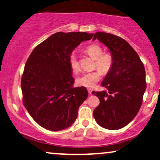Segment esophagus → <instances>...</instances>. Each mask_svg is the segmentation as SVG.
<instances>
[{
	"mask_svg": "<svg viewBox=\"0 0 160 160\" xmlns=\"http://www.w3.org/2000/svg\"><path fill=\"white\" fill-rule=\"evenodd\" d=\"M88 94H92V88H88Z\"/></svg>",
	"mask_w": 160,
	"mask_h": 160,
	"instance_id": "obj_1",
	"label": "esophagus"
}]
</instances>
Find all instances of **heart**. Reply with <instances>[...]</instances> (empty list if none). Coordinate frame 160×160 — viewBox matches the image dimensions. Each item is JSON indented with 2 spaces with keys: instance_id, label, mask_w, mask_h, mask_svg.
Masks as SVG:
<instances>
[{
  "instance_id": "obj_1",
  "label": "heart",
  "mask_w": 160,
  "mask_h": 160,
  "mask_svg": "<svg viewBox=\"0 0 160 160\" xmlns=\"http://www.w3.org/2000/svg\"><path fill=\"white\" fill-rule=\"evenodd\" d=\"M86 52L93 59L95 60V66L101 71L103 74H108L113 67L114 58L110 53H102V48L96 44L88 46ZM68 64L73 72L78 73L80 70V66L76 54H70L68 58ZM98 70L86 72L77 79V83L80 86L86 88H92L101 78V73Z\"/></svg>"
}]
</instances>
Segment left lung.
<instances>
[{"instance_id": "left-lung-1", "label": "left lung", "mask_w": 160, "mask_h": 160, "mask_svg": "<svg viewBox=\"0 0 160 160\" xmlns=\"http://www.w3.org/2000/svg\"><path fill=\"white\" fill-rule=\"evenodd\" d=\"M96 39L108 48L114 64L101 83L108 92H92L100 100L93 115L101 127L117 130L128 125L142 106L146 89L145 67L135 50L122 38L98 32L93 38Z\"/></svg>"}]
</instances>
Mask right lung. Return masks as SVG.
<instances>
[{
	"label": "right lung",
	"instance_id": "right-lung-1",
	"mask_svg": "<svg viewBox=\"0 0 160 160\" xmlns=\"http://www.w3.org/2000/svg\"><path fill=\"white\" fill-rule=\"evenodd\" d=\"M93 35L57 32L36 46L28 58L21 78L23 102L43 128L63 130L78 117L79 107L88 93L84 86L73 87L68 58L77 46Z\"/></svg>",
	"mask_w": 160,
	"mask_h": 160
}]
</instances>
